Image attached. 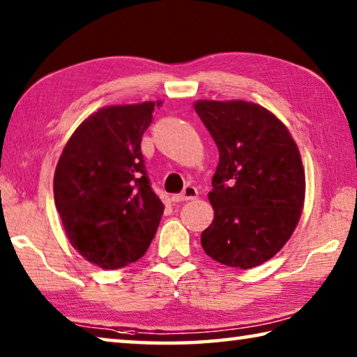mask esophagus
<instances>
[{
	"label": "esophagus",
	"mask_w": 357,
	"mask_h": 357,
	"mask_svg": "<svg viewBox=\"0 0 357 357\" xmlns=\"http://www.w3.org/2000/svg\"><path fill=\"white\" fill-rule=\"evenodd\" d=\"M196 197H197L196 186L186 185L185 188H183V191L180 192V195L175 196L174 199H175V201H177V202H185V201H192V199H196Z\"/></svg>",
	"instance_id": "obj_1"
}]
</instances>
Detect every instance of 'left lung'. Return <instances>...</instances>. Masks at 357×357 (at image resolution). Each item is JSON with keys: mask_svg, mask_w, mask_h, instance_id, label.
Segmentation results:
<instances>
[{"mask_svg": "<svg viewBox=\"0 0 357 357\" xmlns=\"http://www.w3.org/2000/svg\"><path fill=\"white\" fill-rule=\"evenodd\" d=\"M195 109L220 150L208 192L215 220L201 245L222 265L259 266L282 249L301 216L305 175L298 146L260 105L199 100Z\"/></svg>", "mask_w": 357, "mask_h": 357, "instance_id": "obj_1", "label": "left lung"}]
</instances>
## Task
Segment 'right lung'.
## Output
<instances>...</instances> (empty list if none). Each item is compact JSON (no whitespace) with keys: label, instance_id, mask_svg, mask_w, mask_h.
<instances>
[{"label":"right lung","instance_id":"right-lung-1","mask_svg":"<svg viewBox=\"0 0 357 357\" xmlns=\"http://www.w3.org/2000/svg\"><path fill=\"white\" fill-rule=\"evenodd\" d=\"M161 102L117 105L75 130L54 171V204L72 246L105 270L141 259L165 205L150 186L141 139Z\"/></svg>","mask_w":357,"mask_h":357}]
</instances>
